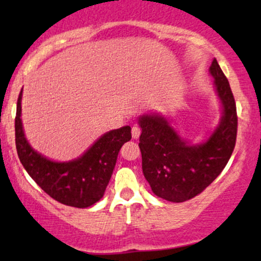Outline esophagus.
Returning <instances> with one entry per match:
<instances>
[{
    "label": "esophagus",
    "mask_w": 261,
    "mask_h": 261,
    "mask_svg": "<svg viewBox=\"0 0 261 261\" xmlns=\"http://www.w3.org/2000/svg\"><path fill=\"white\" fill-rule=\"evenodd\" d=\"M131 134H133V139L137 140L141 135V128L137 126V125H135V126H133V128H131Z\"/></svg>",
    "instance_id": "34e87169"
}]
</instances>
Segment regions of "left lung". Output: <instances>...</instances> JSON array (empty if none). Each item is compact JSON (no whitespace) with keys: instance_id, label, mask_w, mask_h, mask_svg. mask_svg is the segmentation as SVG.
Listing matches in <instances>:
<instances>
[{"instance_id":"8db88e82","label":"left lung","mask_w":261,"mask_h":261,"mask_svg":"<svg viewBox=\"0 0 261 261\" xmlns=\"http://www.w3.org/2000/svg\"><path fill=\"white\" fill-rule=\"evenodd\" d=\"M208 72L222 114L217 126L201 142L182 139L168 115L145 113L139 116L143 175L155 195L167 201H187L205 190L234 149L238 124L234 98L216 59Z\"/></svg>"}]
</instances>
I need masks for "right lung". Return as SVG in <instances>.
<instances>
[{"instance_id":"add662e5","label":"right lung","mask_w":261,"mask_h":261,"mask_svg":"<svg viewBox=\"0 0 261 261\" xmlns=\"http://www.w3.org/2000/svg\"><path fill=\"white\" fill-rule=\"evenodd\" d=\"M23 88L17 101L16 147L20 163L32 179L56 201L86 208L103 197L112 178L119 151L131 140V127L103 134L82 155L71 161H54L39 153L27 140L22 122Z\"/></svg>"}]
</instances>
